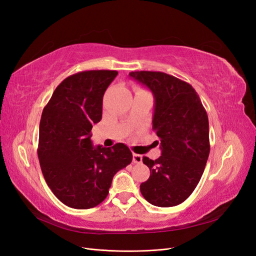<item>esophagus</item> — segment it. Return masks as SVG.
I'll use <instances>...</instances> for the list:
<instances>
[{
  "instance_id": "esophagus-1",
  "label": "esophagus",
  "mask_w": 256,
  "mask_h": 256,
  "mask_svg": "<svg viewBox=\"0 0 256 256\" xmlns=\"http://www.w3.org/2000/svg\"><path fill=\"white\" fill-rule=\"evenodd\" d=\"M132 161H134V164H142V156H141V154H134Z\"/></svg>"
}]
</instances>
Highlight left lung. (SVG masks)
<instances>
[{
  "mask_svg": "<svg viewBox=\"0 0 256 256\" xmlns=\"http://www.w3.org/2000/svg\"><path fill=\"white\" fill-rule=\"evenodd\" d=\"M129 76L152 92V130L162 152L156 160L143 157L150 176L141 184V193L154 206L180 205L196 188L209 156L206 110L196 90L176 76L160 72Z\"/></svg>",
  "mask_w": 256,
  "mask_h": 256,
  "instance_id": "8db88e82",
  "label": "left lung"
}]
</instances>
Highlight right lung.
I'll list each match as a JSON object with an SVG mask.
<instances>
[{
	"label": "right lung",
	"mask_w": 256,
	"mask_h": 256,
	"mask_svg": "<svg viewBox=\"0 0 256 256\" xmlns=\"http://www.w3.org/2000/svg\"><path fill=\"white\" fill-rule=\"evenodd\" d=\"M116 70H85L67 76L44 108L38 159L49 188L62 203L88 209L106 198L113 176L132 161L122 143L111 147L90 141L94 124L102 116L106 90Z\"/></svg>",
	"instance_id": "right-lung-1"
}]
</instances>
